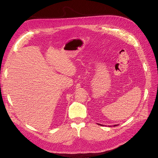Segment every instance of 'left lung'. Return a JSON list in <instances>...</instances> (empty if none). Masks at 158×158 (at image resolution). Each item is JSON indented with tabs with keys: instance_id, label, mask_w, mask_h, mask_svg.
Masks as SVG:
<instances>
[{
	"instance_id": "8db88e82",
	"label": "left lung",
	"mask_w": 158,
	"mask_h": 158,
	"mask_svg": "<svg viewBox=\"0 0 158 158\" xmlns=\"http://www.w3.org/2000/svg\"><path fill=\"white\" fill-rule=\"evenodd\" d=\"M98 125H100V126H103L102 125H101V124H98ZM118 125H114L113 127H115V126H117Z\"/></svg>"
}]
</instances>
